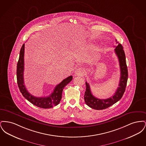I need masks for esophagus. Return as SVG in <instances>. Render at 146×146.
<instances>
[{
    "instance_id": "1",
    "label": "esophagus",
    "mask_w": 146,
    "mask_h": 146,
    "mask_svg": "<svg viewBox=\"0 0 146 146\" xmlns=\"http://www.w3.org/2000/svg\"><path fill=\"white\" fill-rule=\"evenodd\" d=\"M85 70L81 67L78 68L75 72V76H83L85 75Z\"/></svg>"
}]
</instances>
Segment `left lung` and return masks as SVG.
<instances>
[{"label":"left lung","instance_id":"obj_1","mask_svg":"<svg viewBox=\"0 0 146 146\" xmlns=\"http://www.w3.org/2000/svg\"><path fill=\"white\" fill-rule=\"evenodd\" d=\"M116 42L118 43V45L115 47L114 51L118 57L120 70L119 87L113 96L107 99H99L92 94L90 85L86 82V90L84 94V100L85 104L91 108L96 110H102L107 108L120 100L125 92L128 78V72L126 63L125 52L121 44L117 42V40Z\"/></svg>","mask_w":146,"mask_h":146}]
</instances>
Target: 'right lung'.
Wrapping results in <instances>:
<instances>
[{
  "mask_svg": "<svg viewBox=\"0 0 146 146\" xmlns=\"http://www.w3.org/2000/svg\"><path fill=\"white\" fill-rule=\"evenodd\" d=\"M24 52H25V44L21 47L19 59L17 64V81L18 86L22 95L28 101L35 106L42 108H51L59 104L61 98L62 94L64 88L70 83L73 76H72L64 79L58 84L53 92L48 97H35L31 95L26 89L24 85L23 71H24Z\"/></svg>",
  "mask_w": 146,
  "mask_h": 146,
  "instance_id": "obj_1",
  "label": "right lung"
}]
</instances>
